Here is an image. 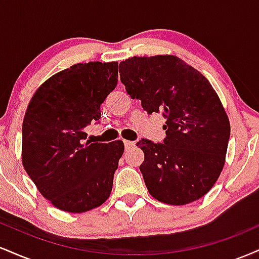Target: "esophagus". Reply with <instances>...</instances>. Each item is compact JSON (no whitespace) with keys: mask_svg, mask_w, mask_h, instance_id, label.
Masks as SVG:
<instances>
[{"mask_svg":"<svg viewBox=\"0 0 259 259\" xmlns=\"http://www.w3.org/2000/svg\"><path fill=\"white\" fill-rule=\"evenodd\" d=\"M124 145H125V148H130V147H133L134 145H135V142L129 141V140H124Z\"/></svg>","mask_w":259,"mask_h":259,"instance_id":"34e87169","label":"esophagus"}]
</instances>
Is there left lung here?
<instances>
[{
  "mask_svg": "<svg viewBox=\"0 0 259 259\" xmlns=\"http://www.w3.org/2000/svg\"><path fill=\"white\" fill-rule=\"evenodd\" d=\"M120 81L148 114L167 119L163 144L140 140V165L152 197L163 203H191L212 189L221 175L230 123L218 95L202 74L171 55L120 62Z\"/></svg>",
  "mask_w": 259,
  "mask_h": 259,
  "instance_id": "left-lung-1",
  "label": "left lung"
}]
</instances>
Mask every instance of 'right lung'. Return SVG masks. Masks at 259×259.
Returning a JSON list of instances; mask_svg holds the SVG:
<instances>
[{"mask_svg": "<svg viewBox=\"0 0 259 259\" xmlns=\"http://www.w3.org/2000/svg\"><path fill=\"white\" fill-rule=\"evenodd\" d=\"M118 82V62L74 64L35 91L23 120L22 162L40 194L64 212L82 213L109 197L124 144L86 141L84 129Z\"/></svg>", "mask_w": 259, "mask_h": 259, "instance_id": "add662e5", "label": "right lung"}]
</instances>
